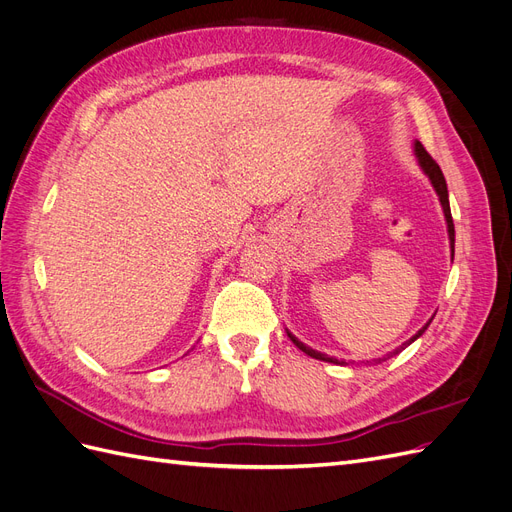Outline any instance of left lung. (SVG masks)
Returning a JSON list of instances; mask_svg holds the SVG:
<instances>
[{
    "instance_id": "left-lung-1",
    "label": "left lung",
    "mask_w": 512,
    "mask_h": 512,
    "mask_svg": "<svg viewBox=\"0 0 512 512\" xmlns=\"http://www.w3.org/2000/svg\"><path fill=\"white\" fill-rule=\"evenodd\" d=\"M414 156H416V160H418V164H421V168H423V173L429 177V181H431V185H433V190H436V194L440 196V205H442V209H444V218H446V226H448V239H451V250H453V256H455V226H453V215H451V205H448V190H446V179H444V175H442V170H440V166L436 164V160H433L429 153H427V149L421 145V143H414ZM433 320V318H431ZM429 320V322H431ZM429 322L425 324V327L418 331L414 337H410L408 342L401 346L399 350H404L406 346H410L414 339H418L421 337L423 333H425V329L429 327ZM288 337L292 339V344L297 346L299 350H303L307 356H312V359H318V361H327V363H335V365H346L344 361H337V359H333V356H329V354H322V352H318V350H314V348H309V346H305L303 342H299L297 337L294 335H290L288 333ZM397 352V350H395Z\"/></svg>"
}]
</instances>
